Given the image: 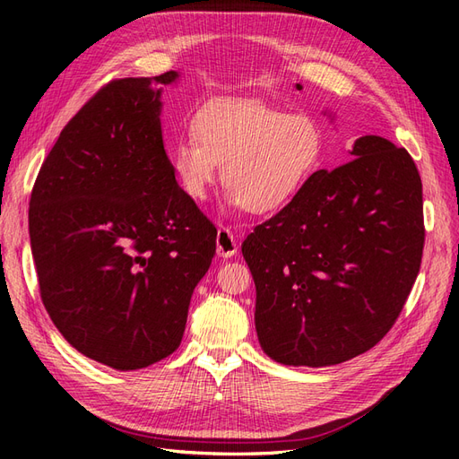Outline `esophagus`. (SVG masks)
<instances>
[{
  "mask_svg": "<svg viewBox=\"0 0 459 459\" xmlns=\"http://www.w3.org/2000/svg\"><path fill=\"white\" fill-rule=\"evenodd\" d=\"M239 248V243H238V238L228 230V228H218V233H216V253L218 256H233L235 253H238Z\"/></svg>",
  "mask_w": 459,
  "mask_h": 459,
  "instance_id": "34e87169",
  "label": "esophagus"
}]
</instances>
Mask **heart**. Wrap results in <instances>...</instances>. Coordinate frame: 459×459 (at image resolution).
<instances>
[{"instance_id":"b5f03b06","label":"heart","mask_w":459,"mask_h":459,"mask_svg":"<svg viewBox=\"0 0 459 459\" xmlns=\"http://www.w3.org/2000/svg\"><path fill=\"white\" fill-rule=\"evenodd\" d=\"M191 132L174 143L170 160L179 187L195 201L206 197L221 164L231 203L255 214L280 211L322 164L324 134L312 117L256 100L208 103Z\"/></svg>"}]
</instances>
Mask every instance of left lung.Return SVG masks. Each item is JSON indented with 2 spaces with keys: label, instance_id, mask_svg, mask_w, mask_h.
Here are the masks:
<instances>
[{
  "label": "left lung",
  "instance_id": "8db88e82",
  "mask_svg": "<svg viewBox=\"0 0 459 459\" xmlns=\"http://www.w3.org/2000/svg\"><path fill=\"white\" fill-rule=\"evenodd\" d=\"M349 155L335 170H317L241 247L256 285L260 346L285 366H335L373 349L420 273L418 166L379 135L358 137Z\"/></svg>",
  "mask_w": 459,
  "mask_h": 459
}]
</instances>
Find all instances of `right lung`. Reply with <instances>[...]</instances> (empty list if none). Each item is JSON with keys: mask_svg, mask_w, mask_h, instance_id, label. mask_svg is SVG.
Masks as SVG:
<instances>
[{"mask_svg": "<svg viewBox=\"0 0 459 459\" xmlns=\"http://www.w3.org/2000/svg\"><path fill=\"white\" fill-rule=\"evenodd\" d=\"M176 71L108 82L41 164L29 230L41 302L78 352L142 369L182 342L216 228L178 186L160 128Z\"/></svg>", "mask_w": 459, "mask_h": 459, "instance_id": "right-lung-1", "label": "right lung"}]
</instances>
